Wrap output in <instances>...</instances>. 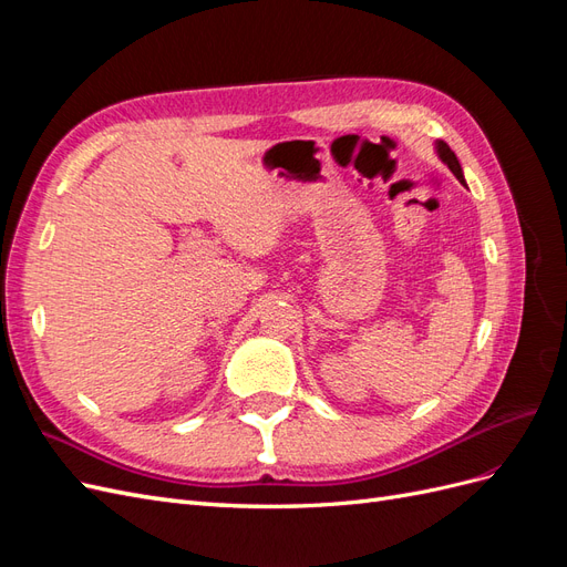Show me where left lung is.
Returning a JSON list of instances; mask_svg holds the SVG:
<instances>
[{"instance_id":"obj_1","label":"left lung","mask_w":567,"mask_h":567,"mask_svg":"<svg viewBox=\"0 0 567 567\" xmlns=\"http://www.w3.org/2000/svg\"><path fill=\"white\" fill-rule=\"evenodd\" d=\"M435 151H437V158L452 169L454 177H456L461 184H466V179H463V169H461V163H458V158H456V153H454L447 144L440 142V140L435 142Z\"/></svg>"}]
</instances>
